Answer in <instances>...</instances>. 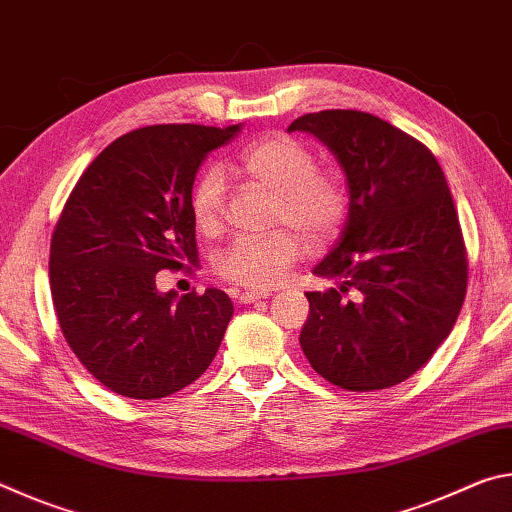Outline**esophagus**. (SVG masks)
Instances as JSON below:
<instances>
[{
  "instance_id": "esophagus-1",
  "label": "esophagus",
  "mask_w": 512,
  "mask_h": 512,
  "mask_svg": "<svg viewBox=\"0 0 512 512\" xmlns=\"http://www.w3.org/2000/svg\"><path fill=\"white\" fill-rule=\"evenodd\" d=\"M268 296H271V293H268V291H244V293H239L237 300L241 302V305H250V302L264 300Z\"/></svg>"
}]
</instances>
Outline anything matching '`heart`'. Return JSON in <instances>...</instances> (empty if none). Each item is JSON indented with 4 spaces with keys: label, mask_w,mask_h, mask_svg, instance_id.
<instances>
[{
    "label": "heart",
    "mask_w": 512,
    "mask_h": 512,
    "mask_svg": "<svg viewBox=\"0 0 512 512\" xmlns=\"http://www.w3.org/2000/svg\"><path fill=\"white\" fill-rule=\"evenodd\" d=\"M232 169L273 192L271 223H287L305 232L314 246L332 239L348 216V189L332 171L316 169V155L289 135H266L241 149ZM225 178L210 167L196 178L189 194V212L203 235H214L223 221ZM305 253V241L289 228L262 237H241L216 257L214 268L223 280L246 289H271L280 284Z\"/></svg>",
    "instance_id": "heart-1"
}]
</instances>
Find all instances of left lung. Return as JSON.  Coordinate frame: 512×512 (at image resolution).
<instances>
[{"label":"left lung","mask_w":512,"mask_h":512,"mask_svg":"<svg viewBox=\"0 0 512 512\" xmlns=\"http://www.w3.org/2000/svg\"><path fill=\"white\" fill-rule=\"evenodd\" d=\"M348 180L339 244L314 268L339 289L309 291L300 348L320 377L368 393L409 379L443 343L463 307L467 253L445 173L415 137L361 110L298 117ZM352 288L354 301H345Z\"/></svg>","instance_id":"1"}]
</instances>
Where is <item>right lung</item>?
I'll list each match as a JSON object with an SVG mask.
<instances>
[{
    "label": "right lung",
    "mask_w": 512,
    "mask_h": 512,
    "mask_svg": "<svg viewBox=\"0 0 512 512\" xmlns=\"http://www.w3.org/2000/svg\"><path fill=\"white\" fill-rule=\"evenodd\" d=\"M241 124H158L108 144L69 194L51 237V300L69 348L112 393L160 400L216 357L232 300L219 289L178 298L155 273L198 259L189 212L196 171Z\"/></svg>",
    "instance_id": "right-lung-1"
}]
</instances>
